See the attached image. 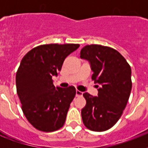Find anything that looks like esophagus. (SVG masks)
<instances>
[{
  "mask_svg": "<svg viewBox=\"0 0 148 148\" xmlns=\"http://www.w3.org/2000/svg\"><path fill=\"white\" fill-rule=\"evenodd\" d=\"M83 95V92H81L80 90H76V97H79V96H82Z\"/></svg>",
  "mask_w": 148,
  "mask_h": 148,
  "instance_id": "34e87169",
  "label": "esophagus"
}]
</instances>
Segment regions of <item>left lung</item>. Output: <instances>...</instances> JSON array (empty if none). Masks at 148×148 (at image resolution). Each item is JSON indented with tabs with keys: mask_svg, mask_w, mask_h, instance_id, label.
I'll return each instance as SVG.
<instances>
[{
	"mask_svg": "<svg viewBox=\"0 0 148 148\" xmlns=\"http://www.w3.org/2000/svg\"><path fill=\"white\" fill-rule=\"evenodd\" d=\"M81 58L88 60L98 88L97 97L83 94L87 103L81 117L87 128L104 131L112 127L123 114L132 88L131 69L125 58L116 50L102 45L84 47Z\"/></svg>",
	"mask_w": 148,
	"mask_h": 148,
	"instance_id": "left-lung-1",
	"label": "left lung"
}]
</instances>
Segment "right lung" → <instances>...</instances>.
Listing matches in <instances>:
<instances>
[{"mask_svg":"<svg viewBox=\"0 0 148 148\" xmlns=\"http://www.w3.org/2000/svg\"><path fill=\"white\" fill-rule=\"evenodd\" d=\"M79 45H44L27 52L16 74L17 93L25 117L36 129L51 132L64 124L70 104L76 95L74 86L54 87L64 60Z\"/></svg>","mask_w":148,"mask_h":148,"instance_id":"add662e5","label":"right lung"}]
</instances>
